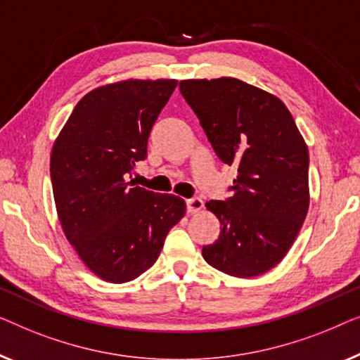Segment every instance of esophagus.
<instances>
[{"instance_id":"34e87169","label":"esophagus","mask_w":360,"mask_h":360,"mask_svg":"<svg viewBox=\"0 0 360 360\" xmlns=\"http://www.w3.org/2000/svg\"><path fill=\"white\" fill-rule=\"evenodd\" d=\"M186 207L189 214H195V212H199L204 207V202H202L200 197H191V199L186 200Z\"/></svg>"}]
</instances>
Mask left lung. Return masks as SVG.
<instances>
[{
  "label": "left lung",
  "instance_id": "left-lung-1",
  "mask_svg": "<svg viewBox=\"0 0 360 360\" xmlns=\"http://www.w3.org/2000/svg\"><path fill=\"white\" fill-rule=\"evenodd\" d=\"M179 89L215 155L238 166L230 197L205 204L221 229L202 256L225 274H264L290 250L310 205L305 140L279 98L245 81L186 79Z\"/></svg>",
  "mask_w": 360,
  "mask_h": 360
}]
</instances>
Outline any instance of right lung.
Instances as JSON below:
<instances>
[{
	"label": "right lung",
	"mask_w": 360,
	"mask_h": 360,
	"mask_svg": "<svg viewBox=\"0 0 360 360\" xmlns=\"http://www.w3.org/2000/svg\"><path fill=\"white\" fill-rule=\"evenodd\" d=\"M176 79H127L84 96L50 156L58 220L81 259L101 279L134 281L158 259L168 231L186 214L173 194L134 186L151 127Z\"/></svg>",
	"instance_id": "right-lung-1"
}]
</instances>
